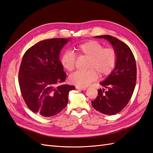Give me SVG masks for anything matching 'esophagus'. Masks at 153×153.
Listing matches in <instances>:
<instances>
[{
    "instance_id": "esophagus-1",
    "label": "esophagus",
    "mask_w": 153,
    "mask_h": 153,
    "mask_svg": "<svg viewBox=\"0 0 153 153\" xmlns=\"http://www.w3.org/2000/svg\"><path fill=\"white\" fill-rule=\"evenodd\" d=\"M76 88L81 90V91H85V90L87 89L86 87H76Z\"/></svg>"
}]
</instances>
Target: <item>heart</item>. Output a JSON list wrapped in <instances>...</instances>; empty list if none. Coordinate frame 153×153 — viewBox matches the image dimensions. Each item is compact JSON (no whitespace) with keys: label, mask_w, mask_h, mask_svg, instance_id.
Masks as SVG:
<instances>
[{"label":"heart","mask_w":153,"mask_h":153,"mask_svg":"<svg viewBox=\"0 0 153 153\" xmlns=\"http://www.w3.org/2000/svg\"><path fill=\"white\" fill-rule=\"evenodd\" d=\"M75 50L79 56L88 57L86 71H77L69 77L70 83L77 87H87L98 77L107 76L116 67L117 61L116 50L112 47H105L97 41L91 40L77 45ZM61 63L66 70L72 72L76 67V57L68 50L61 57Z\"/></svg>","instance_id":"1"}]
</instances>
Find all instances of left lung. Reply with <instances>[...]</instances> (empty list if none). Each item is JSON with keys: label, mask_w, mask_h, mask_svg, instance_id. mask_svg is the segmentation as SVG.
<instances>
[{"label": "left lung", "mask_w": 153, "mask_h": 153, "mask_svg": "<svg viewBox=\"0 0 153 153\" xmlns=\"http://www.w3.org/2000/svg\"><path fill=\"white\" fill-rule=\"evenodd\" d=\"M107 39L117 53L116 67L106 79L100 85L96 98L92 105L96 111L104 114L114 115L126 107L132 96L136 82V65L131 48L117 38L111 36H96Z\"/></svg>", "instance_id": "8db88e82"}]
</instances>
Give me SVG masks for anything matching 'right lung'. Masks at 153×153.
Returning a JSON list of instances; mask_svg holds the SVG:
<instances>
[{
    "label": "right lung",
    "instance_id": "add662e5",
    "mask_svg": "<svg viewBox=\"0 0 153 153\" xmlns=\"http://www.w3.org/2000/svg\"><path fill=\"white\" fill-rule=\"evenodd\" d=\"M70 38L37 42L23 56L19 72L21 92L28 108L45 117L57 114L66 107L74 86L61 85L66 76L59 56Z\"/></svg>",
    "mask_w": 153,
    "mask_h": 153
}]
</instances>
